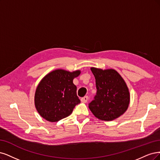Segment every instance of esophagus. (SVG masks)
<instances>
[{
	"instance_id": "esophagus-1",
	"label": "esophagus",
	"mask_w": 160,
	"mask_h": 160,
	"mask_svg": "<svg viewBox=\"0 0 160 160\" xmlns=\"http://www.w3.org/2000/svg\"><path fill=\"white\" fill-rule=\"evenodd\" d=\"M88 100V97L87 96H84L83 98H81V102H83V103H86V102H87Z\"/></svg>"
}]
</instances>
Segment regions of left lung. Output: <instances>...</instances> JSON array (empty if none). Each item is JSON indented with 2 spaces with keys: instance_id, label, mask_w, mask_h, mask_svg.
<instances>
[{
  "instance_id": "1",
  "label": "left lung",
  "mask_w": 160,
  "mask_h": 160,
  "mask_svg": "<svg viewBox=\"0 0 160 160\" xmlns=\"http://www.w3.org/2000/svg\"><path fill=\"white\" fill-rule=\"evenodd\" d=\"M96 79L97 89L89 108L100 120L112 121L123 114L128 108L130 94L121 75L114 69L90 68Z\"/></svg>"
}]
</instances>
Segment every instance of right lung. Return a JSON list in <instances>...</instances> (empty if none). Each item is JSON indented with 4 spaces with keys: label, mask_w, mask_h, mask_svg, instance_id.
I'll return each instance as SVG.
<instances>
[{
    "label": "right lung",
    "mask_w": 160,
    "mask_h": 160,
    "mask_svg": "<svg viewBox=\"0 0 160 160\" xmlns=\"http://www.w3.org/2000/svg\"><path fill=\"white\" fill-rule=\"evenodd\" d=\"M80 72L79 70L69 72L57 69L40 80L35 92L34 105L41 117L55 122L72 114L76 105L80 103L73 83Z\"/></svg>",
    "instance_id": "1"
}]
</instances>
